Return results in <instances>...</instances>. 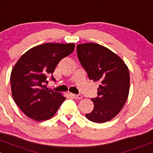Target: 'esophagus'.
Returning <instances> with one entry per match:
<instances>
[{"label":"esophagus","instance_id":"obj_1","mask_svg":"<svg viewBox=\"0 0 153 153\" xmlns=\"http://www.w3.org/2000/svg\"><path fill=\"white\" fill-rule=\"evenodd\" d=\"M71 96L73 98L76 100H81L82 98V95L81 94H71Z\"/></svg>","mask_w":153,"mask_h":153}]
</instances>
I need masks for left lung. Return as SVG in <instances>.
<instances>
[{"instance_id": "left-lung-1", "label": "left lung", "mask_w": 153, "mask_h": 153, "mask_svg": "<svg viewBox=\"0 0 153 153\" xmlns=\"http://www.w3.org/2000/svg\"><path fill=\"white\" fill-rule=\"evenodd\" d=\"M78 59L90 80L98 81V97L92 98L91 112L85 115L96 123L112 119L122 109L129 94V69L117 54L95 43L77 45Z\"/></svg>"}]
</instances>
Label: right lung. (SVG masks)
<instances>
[{
	"label": "right lung",
	"instance_id": "1",
	"mask_svg": "<svg viewBox=\"0 0 153 153\" xmlns=\"http://www.w3.org/2000/svg\"><path fill=\"white\" fill-rule=\"evenodd\" d=\"M75 44H46L34 47L19 59L12 69L10 85L14 101L26 116L41 122L52 118L66 98L48 90L45 84L56 66L72 53Z\"/></svg>",
	"mask_w": 153,
	"mask_h": 153
}]
</instances>
